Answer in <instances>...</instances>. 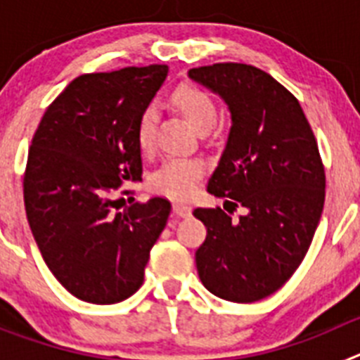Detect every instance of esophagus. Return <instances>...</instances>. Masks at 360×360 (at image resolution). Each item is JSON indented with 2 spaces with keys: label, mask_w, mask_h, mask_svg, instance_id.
<instances>
[{
  "label": "esophagus",
  "mask_w": 360,
  "mask_h": 360,
  "mask_svg": "<svg viewBox=\"0 0 360 360\" xmlns=\"http://www.w3.org/2000/svg\"><path fill=\"white\" fill-rule=\"evenodd\" d=\"M173 212L176 216H180V218H187V216H191V212H193V207H191V205H187V203L174 202L173 203Z\"/></svg>",
  "instance_id": "esophagus-1"
}]
</instances>
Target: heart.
Segmentation results:
<instances>
[{"instance_id": "1", "label": "heart", "mask_w": 360, "mask_h": 360, "mask_svg": "<svg viewBox=\"0 0 360 360\" xmlns=\"http://www.w3.org/2000/svg\"><path fill=\"white\" fill-rule=\"evenodd\" d=\"M173 103L182 113L184 119L198 133H207L214 128L218 119V106L207 91L196 86L184 84L173 94ZM158 111L155 106H148L142 111L136 124V142L144 153H149L155 146ZM203 174V164L195 158H171L164 162L149 180L151 191L169 198H189L196 189V184Z\"/></svg>"}]
</instances>
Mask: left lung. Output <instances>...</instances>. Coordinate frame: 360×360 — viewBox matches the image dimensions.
I'll use <instances>...</instances> for the list:
<instances>
[{
	"instance_id": "1",
	"label": "left lung",
	"mask_w": 360,
	"mask_h": 360,
	"mask_svg": "<svg viewBox=\"0 0 360 360\" xmlns=\"http://www.w3.org/2000/svg\"><path fill=\"white\" fill-rule=\"evenodd\" d=\"M224 98L231 131L207 191L247 209H195L207 227L196 250L203 287L232 303L269 297L304 259L324 205V167L297 98L272 75L241 63L189 70ZM224 205V207H225Z\"/></svg>"
}]
</instances>
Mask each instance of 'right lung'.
Here are the masks:
<instances>
[{"instance_id":"add662e5","label":"right lung","mask_w":360,"mask_h":360,"mask_svg":"<svg viewBox=\"0 0 360 360\" xmlns=\"http://www.w3.org/2000/svg\"><path fill=\"white\" fill-rule=\"evenodd\" d=\"M167 66H128L73 79L44 111L28 151L23 196L32 234L63 287L113 304L141 288L171 212L165 198L117 211L113 193L142 180L136 124Z\"/></svg>"}]
</instances>
